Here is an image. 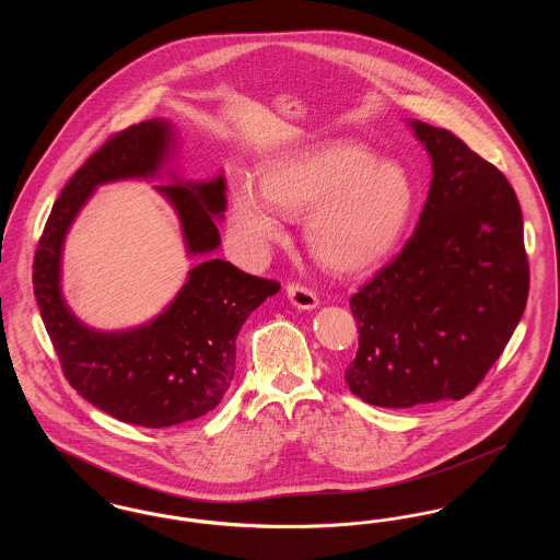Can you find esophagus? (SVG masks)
<instances>
[{"mask_svg": "<svg viewBox=\"0 0 560 560\" xmlns=\"http://www.w3.org/2000/svg\"><path fill=\"white\" fill-rule=\"evenodd\" d=\"M288 298L295 308L300 311H313L319 306V298L313 290H308L306 285L300 283H290L288 285Z\"/></svg>", "mask_w": 560, "mask_h": 560, "instance_id": "esophagus-1", "label": "esophagus"}]
</instances>
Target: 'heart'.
I'll return each instance as SVG.
<instances>
[{"instance_id": "1", "label": "heart", "mask_w": 560, "mask_h": 560, "mask_svg": "<svg viewBox=\"0 0 560 560\" xmlns=\"http://www.w3.org/2000/svg\"><path fill=\"white\" fill-rule=\"evenodd\" d=\"M407 170L377 160L370 147L334 140L268 161L258 192L237 190L229 226L252 252L281 235V215L302 218V240L317 265L359 275L384 262L397 247L413 210Z\"/></svg>"}]
</instances>
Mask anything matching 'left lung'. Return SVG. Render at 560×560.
I'll use <instances>...</instances> for the list:
<instances>
[{
    "label": "left lung",
    "mask_w": 560,
    "mask_h": 560,
    "mask_svg": "<svg viewBox=\"0 0 560 560\" xmlns=\"http://www.w3.org/2000/svg\"><path fill=\"white\" fill-rule=\"evenodd\" d=\"M432 161L413 237L350 298L359 350L348 388L377 407L470 395L523 317L529 262L506 176L457 136L407 121Z\"/></svg>",
    "instance_id": "8db88e82"
}]
</instances>
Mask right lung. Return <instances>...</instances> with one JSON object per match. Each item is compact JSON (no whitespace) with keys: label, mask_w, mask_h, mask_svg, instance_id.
I'll list each match as a JSON object with an SVG mask.
<instances>
[{"label":"right lung","mask_w":560,"mask_h":560,"mask_svg":"<svg viewBox=\"0 0 560 560\" xmlns=\"http://www.w3.org/2000/svg\"><path fill=\"white\" fill-rule=\"evenodd\" d=\"M176 153L167 119H149L115 133L60 190L37 245L33 292L65 377L94 407L144 428L201 418L229 390L235 375L241 325L281 290L277 281L247 275L213 258L188 270L187 283L155 319L121 331H101L78 319L60 288L62 247L69 229L101 185L160 178ZM172 183L158 190L180 220L187 256L220 245L218 220L226 210V183Z\"/></svg>","instance_id":"right-lung-1"}]
</instances>
